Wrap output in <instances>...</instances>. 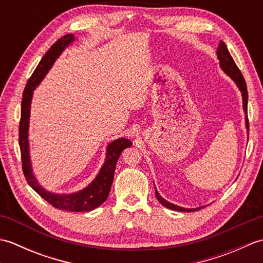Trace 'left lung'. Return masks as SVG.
I'll use <instances>...</instances> for the list:
<instances>
[{"label": "left lung", "instance_id": "1", "mask_svg": "<svg viewBox=\"0 0 263 263\" xmlns=\"http://www.w3.org/2000/svg\"><path fill=\"white\" fill-rule=\"evenodd\" d=\"M217 58L219 60V64L222 71L225 72L227 76H230L232 79L235 81L236 86L238 87L239 90L242 92V97H243V108L245 111V119H247V128H248V133H249V120H248V89H247V83H245V80L243 78L242 72L239 71L237 68V65L234 62V60L232 58V55L230 54L227 49L226 44L224 42L219 43V46H218L217 49ZM156 189V187H155ZM156 192V198L159 201V202L165 205L166 208L172 209V210H176V211H184V212H191L199 210L201 208H195V209H186V208H182V206H178L176 204H173L168 201H166L164 198H161V195L157 192V190H155Z\"/></svg>", "mask_w": 263, "mask_h": 263}]
</instances>
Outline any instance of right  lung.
Returning a JSON list of instances; mask_svg holds the SVG:
<instances>
[{"mask_svg": "<svg viewBox=\"0 0 263 263\" xmlns=\"http://www.w3.org/2000/svg\"><path fill=\"white\" fill-rule=\"evenodd\" d=\"M73 41V35L68 33V35L61 37L58 42H55L54 45L44 55L41 62L37 65V68L33 71V73L29 78V80H28L24 93H22L21 117L19 124V146L21 152L22 171H24V175L28 184L44 200H46L49 204H52L54 208L80 212L96 209L97 206L104 203V201L107 199L111 183H113L117 160H119L123 150L132 146V142L127 140L126 138H120L109 143L107 147V153H106V160L102 168H100L98 175L87 187L79 192L71 194H55L48 192L43 186H41V184L35 178V175L32 174L29 156V142H28V128H29L32 91L35 90V88L41 83L44 77L46 76L49 69L52 68L55 60L60 57L65 47H68Z\"/></svg>", "mask_w": 263, "mask_h": 263, "instance_id": "1", "label": "right lung"}]
</instances>
